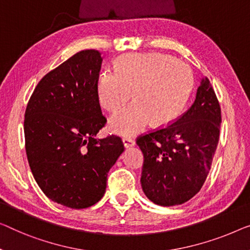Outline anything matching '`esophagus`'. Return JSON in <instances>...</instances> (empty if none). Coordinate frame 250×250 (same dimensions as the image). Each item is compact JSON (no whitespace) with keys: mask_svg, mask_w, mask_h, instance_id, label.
<instances>
[{"mask_svg":"<svg viewBox=\"0 0 250 250\" xmlns=\"http://www.w3.org/2000/svg\"><path fill=\"white\" fill-rule=\"evenodd\" d=\"M122 143H124V146L125 148H130L136 145V141L133 140L132 138H124V139H122Z\"/></svg>","mask_w":250,"mask_h":250,"instance_id":"1","label":"esophagus"}]
</instances>
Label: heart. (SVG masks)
<instances>
[{
	"instance_id": "obj_1",
	"label": "heart",
	"mask_w": 250,
	"mask_h": 250,
	"mask_svg": "<svg viewBox=\"0 0 250 250\" xmlns=\"http://www.w3.org/2000/svg\"><path fill=\"white\" fill-rule=\"evenodd\" d=\"M194 78L189 66L169 55L126 54L118 59L117 69L100 74L96 94L104 109L114 111L131 98L136 101L115 112L109 130L132 137L152 122L168 125L183 111L191 95Z\"/></svg>"
}]
</instances>
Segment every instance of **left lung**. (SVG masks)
Masks as SVG:
<instances>
[{
  "label": "left lung",
  "mask_w": 250,
  "mask_h": 250,
  "mask_svg": "<svg viewBox=\"0 0 250 250\" xmlns=\"http://www.w3.org/2000/svg\"><path fill=\"white\" fill-rule=\"evenodd\" d=\"M220 124V104L204 77L184 114L165 128L138 137L144 154L141 188L151 202L178 206L199 193L210 172Z\"/></svg>",
  "instance_id": "8db88e82"
}]
</instances>
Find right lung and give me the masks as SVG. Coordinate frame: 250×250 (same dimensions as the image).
Instances as JSON below:
<instances>
[{"label":"right lung","instance_id":"right-lung-1","mask_svg":"<svg viewBox=\"0 0 250 250\" xmlns=\"http://www.w3.org/2000/svg\"><path fill=\"white\" fill-rule=\"evenodd\" d=\"M102 61L94 49L72 56L42 78L25 109L33 177L47 197L70 208L102 199L107 173L125 150L121 138L95 137L106 124L96 94Z\"/></svg>","mask_w":250,"mask_h":250}]
</instances>
